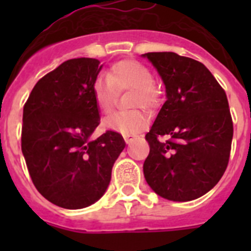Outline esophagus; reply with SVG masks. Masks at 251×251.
I'll use <instances>...</instances> for the list:
<instances>
[{"label":"esophagus","instance_id":"esophagus-1","mask_svg":"<svg viewBox=\"0 0 251 251\" xmlns=\"http://www.w3.org/2000/svg\"><path fill=\"white\" fill-rule=\"evenodd\" d=\"M134 139H136V136H134V134H124V141H126L127 145H130Z\"/></svg>","mask_w":251,"mask_h":251}]
</instances>
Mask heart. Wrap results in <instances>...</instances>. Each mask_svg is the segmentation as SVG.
Segmentation results:
<instances>
[{
  "label": "heart",
  "mask_w": 251,
  "mask_h": 251,
  "mask_svg": "<svg viewBox=\"0 0 251 251\" xmlns=\"http://www.w3.org/2000/svg\"><path fill=\"white\" fill-rule=\"evenodd\" d=\"M106 80L97 79L93 85V95L99 109L109 113L114 103L115 92L132 90L130 108H152L159 101V92L151 72L134 60H121L106 72ZM147 126V118L141 112L117 113L103 121V128L122 134H134Z\"/></svg>",
  "instance_id": "b5f03b06"
}]
</instances>
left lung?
Instances as JSON below:
<instances>
[{
    "instance_id": "8db88e82",
    "label": "left lung",
    "mask_w": 251,
    "mask_h": 251,
    "mask_svg": "<svg viewBox=\"0 0 251 251\" xmlns=\"http://www.w3.org/2000/svg\"><path fill=\"white\" fill-rule=\"evenodd\" d=\"M166 86L167 100L146 134L143 174L170 201H191L216 185L229 163L232 119L225 90L200 61L176 52H147ZM168 135L162 142L158 136Z\"/></svg>"
}]
</instances>
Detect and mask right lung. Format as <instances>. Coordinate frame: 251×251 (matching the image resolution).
I'll use <instances>...</instances> for the list:
<instances>
[{"mask_svg": "<svg viewBox=\"0 0 251 251\" xmlns=\"http://www.w3.org/2000/svg\"><path fill=\"white\" fill-rule=\"evenodd\" d=\"M103 65L70 59L41 77L22 115L21 150L37 191L69 210L93 205L105 194L123 137L106 130L90 139L100 115L93 85Z\"/></svg>", "mask_w": 251, "mask_h": 251, "instance_id": "1", "label": "right lung"}]
</instances>
